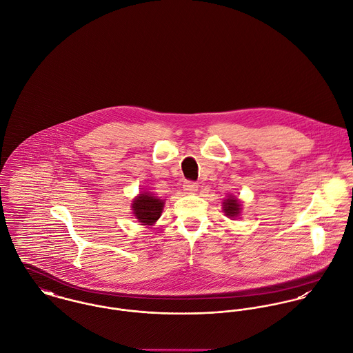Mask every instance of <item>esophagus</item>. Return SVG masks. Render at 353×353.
<instances>
[{
  "label": "esophagus",
  "mask_w": 353,
  "mask_h": 353,
  "mask_svg": "<svg viewBox=\"0 0 353 353\" xmlns=\"http://www.w3.org/2000/svg\"><path fill=\"white\" fill-rule=\"evenodd\" d=\"M183 188H184V191L187 194H195L197 188H199V185H197V183H194V181H185Z\"/></svg>",
  "instance_id": "34e87169"
}]
</instances>
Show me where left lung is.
<instances>
[{
    "label": "left lung",
    "mask_w": 353,
    "mask_h": 353,
    "mask_svg": "<svg viewBox=\"0 0 353 353\" xmlns=\"http://www.w3.org/2000/svg\"><path fill=\"white\" fill-rule=\"evenodd\" d=\"M222 205H223V211H225L226 216H229V218H236L241 214V210H242L241 208V201L233 196L225 199Z\"/></svg>",
    "instance_id": "8db88e82"
}]
</instances>
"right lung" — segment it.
Here are the masks:
<instances>
[{
	"mask_svg": "<svg viewBox=\"0 0 353 353\" xmlns=\"http://www.w3.org/2000/svg\"><path fill=\"white\" fill-rule=\"evenodd\" d=\"M132 212L135 218L142 223L152 226L157 222L158 218L161 216L162 208H163V200L158 199L157 196L153 194H139L132 201Z\"/></svg>",
	"mask_w": 353,
	"mask_h": 353,
	"instance_id": "obj_1",
	"label": "right lung"
}]
</instances>
